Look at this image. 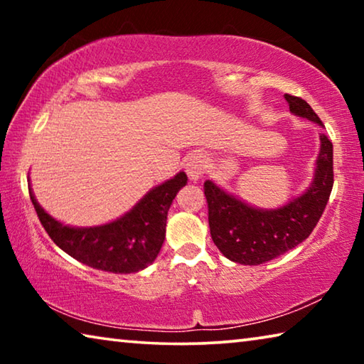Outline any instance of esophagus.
<instances>
[{
  "label": "esophagus",
  "mask_w": 364,
  "mask_h": 364,
  "mask_svg": "<svg viewBox=\"0 0 364 364\" xmlns=\"http://www.w3.org/2000/svg\"><path fill=\"white\" fill-rule=\"evenodd\" d=\"M186 171H188V176L193 181L200 180V178L204 176V173L207 171L205 157L202 156V154H194V156H191L188 164H186Z\"/></svg>",
  "instance_id": "34e87169"
}]
</instances>
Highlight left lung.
Masks as SVG:
<instances>
[{
  "label": "left lung",
  "mask_w": 364,
  "mask_h": 364,
  "mask_svg": "<svg viewBox=\"0 0 364 364\" xmlns=\"http://www.w3.org/2000/svg\"><path fill=\"white\" fill-rule=\"evenodd\" d=\"M284 97L291 112L323 127L305 100L292 95ZM319 139L321 151L311 186L278 210H258L226 194L212 181L204 183L212 239L226 258L242 264H262L286 254L310 236L321 218L334 184L332 143L324 133Z\"/></svg>",
  "instance_id": "8db88e82"
}]
</instances>
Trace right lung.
Segmentation results:
<instances>
[{
  "label": "right lung",
  "instance_id": "1",
  "mask_svg": "<svg viewBox=\"0 0 364 364\" xmlns=\"http://www.w3.org/2000/svg\"><path fill=\"white\" fill-rule=\"evenodd\" d=\"M186 181V173L180 171L147 193L125 217L96 228H70L59 223L28 193L40 223L65 254L95 269L127 274L136 273L156 260L165 239L168 208Z\"/></svg>",
  "mask_w": 364,
  "mask_h": 364
}]
</instances>
